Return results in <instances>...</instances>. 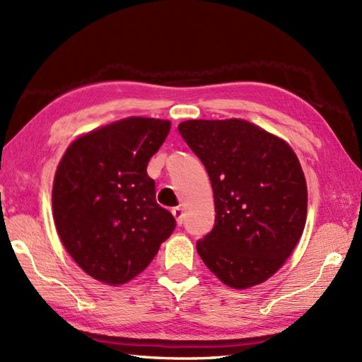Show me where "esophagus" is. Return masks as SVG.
<instances>
[{"label":"esophagus","instance_id":"34e87169","mask_svg":"<svg viewBox=\"0 0 362 362\" xmlns=\"http://www.w3.org/2000/svg\"><path fill=\"white\" fill-rule=\"evenodd\" d=\"M173 214H174V218H175V221H177V224H182V221H183V209L182 206H175V209H173Z\"/></svg>","mask_w":362,"mask_h":362}]
</instances>
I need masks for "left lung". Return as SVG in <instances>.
<instances>
[{"label": "left lung", "mask_w": 362, "mask_h": 362, "mask_svg": "<svg viewBox=\"0 0 362 362\" xmlns=\"http://www.w3.org/2000/svg\"><path fill=\"white\" fill-rule=\"evenodd\" d=\"M177 129L204 163L214 196V227L196 243L197 253L228 286L263 283L305 228L308 193L297 156L244 119H189Z\"/></svg>", "instance_id": "8db88e82"}]
</instances>
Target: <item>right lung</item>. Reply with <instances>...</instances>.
I'll return each instance as SVG.
<instances>
[{"label": "right lung", "mask_w": 362, "mask_h": 362, "mask_svg": "<svg viewBox=\"0 0 362 362\" xmlns=\"http://www.w3.org/2000/svg\"><path fill=\"white\" fill-rule=\"evenodd\" d=\"M169 121L132 117L93 130L66 149L54 177L52 213L71 258L107 284L149 266L175 219L156 201L148 163Z\"/></svg>", "instance_id": "1"}]
</instances>
